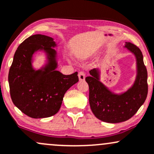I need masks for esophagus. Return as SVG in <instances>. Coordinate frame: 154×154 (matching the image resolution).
<instances>
[{"label": "esophagus", "mask_w": 154, "mask_h": 154, "mask_svg": "<svg viewBox=\"0 0 154 154\" xmlns=\"http://www.w3.org/2000/svg\"><path fill=\"white\" fill-rule=\"evenodd\" d=\"M78 77H79V80H80V81H82V80H85V72H82V71H80V72L78 73Z\"/></svg>", "instance_id": "34e87169"}]
</instances>
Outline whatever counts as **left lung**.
I'll use <instances>...</instances> for the list:
<instances>
[{
  "mask_svg": "<svg viewBox=\"0 0 154 154\" xmlns=\"http://www.w3.org/2000/svg\"><path fill=\"white\" fill-rule=\"evenodd\" d=\"M124 47L134 54L137 63L134 82L127 91L115 94L100 80L99 69L91 70V76L85 78L89 86L91 109L98 119L104 122L117 124L131 118L146 101L148 95V72L139 47L126 42Z\"/></svg>",
  "mask_w": 154,
  "mask_h": 154,
  "instance_id": "8db88e82",
  "label": "left lung"
}]
</instances>
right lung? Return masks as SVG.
<instances>
[{
    "label": "right lung",
    "instance_id": "add662e5",
    "mask_svg": "<svg viewBox=\"0 0 154 154\" xmlns=\"http://www.w3.org/2000/svg\"><path fill=\"white\" fill-rule=\"evenodd\" d=\"M57 46L51 37L36 34L28 37L15 52L8 72L10 95L13 103L26 116L48 118L58 112L64 94L79 81L77 72L64 75L57 71ZM43 51L47 63L41 69L32 66V56Z\"/></svg>",
    "mask_w": 154,
    "mask_h": 154
}]
</instances>
